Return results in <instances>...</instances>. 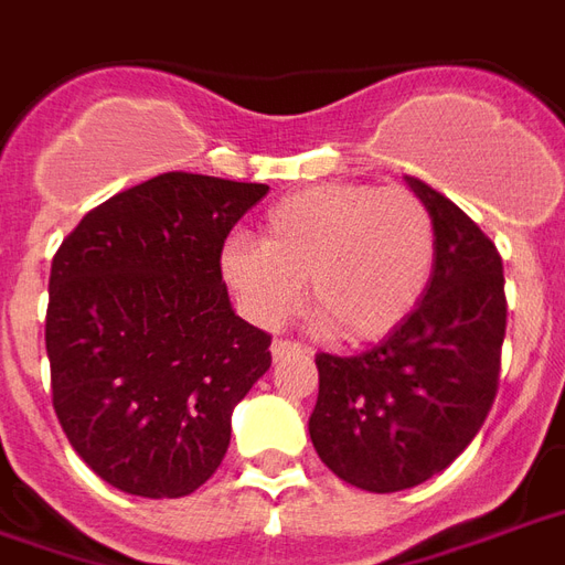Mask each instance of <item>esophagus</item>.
<instances>
[{"label": "esophagus", "mask_w": 565, "mask_h": 565, "mask_svg": "<svg viewBox=\"0 0 565 565\" xmlns=\"http://www.w3.org/2000/svg\"><path fill=\"white\" fill-rule=\"evenodd\" d=\"M294 353H311V350L302 344H296V341H287V338H275V341H271V359H275V362L284 356H294Z\"/></svg>", "instance_id": "34e87169"}]
</instances>
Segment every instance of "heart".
I'll return each instance as SVG.
<instances>
[{"label":"heart","mask_w":565,"mask_h":565,"mask_svg":"<svg viewBox=\"0 0 565 565\" xmlns=\"http://www.w3.org/2000/svg\"><path fill=\"white\" fill-rule=\"evenodd\" d=\"M434 257V218L413 191L326 182L269 206L260 239L230 236L218 266L257 326H281L308 281V308L326 335L365 344L413 315Z\"/></svg>","instance_id":"1"}]
</instances>
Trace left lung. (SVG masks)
<instances>
[{
  "instance_id": "8db88e82",
  "label": "left lung",
  "mask_w": 565,
  "mask_h": 565,
  "mask_svg": "<svg viewBox=\"0 0 565 565\" xmlns=\"http://www.w3.org/2000/svg\"><path fill=\"white\" fill-rule=\"evenodd\" d=\"M437 230L431 281L404 323L359 356L317 353L308 431L320 461L362 491L392 494L470 446L500 383L503 260L452 200L407 177Z\"/></svg>"
}]
</instances>
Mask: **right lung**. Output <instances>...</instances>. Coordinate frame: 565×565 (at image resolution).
<instances>
[{"label": "right lung", "mask_w": 565, "mask_h": 565, "mask_svg": "<svg viewBox=\"0 0 565 565\" xmlns=\"http://www.w3.org/2000/svg\"><path fill=\"white\" fill-rule=\"evenodd\" d=\"M269 185L161 173L83 215L50 266L53 411L74 452L134 497H185L218 470L230 416L271 338L236 317L221 248Z\"/></svg>", "instance_id": "right-lung-1"}]
</instances>
